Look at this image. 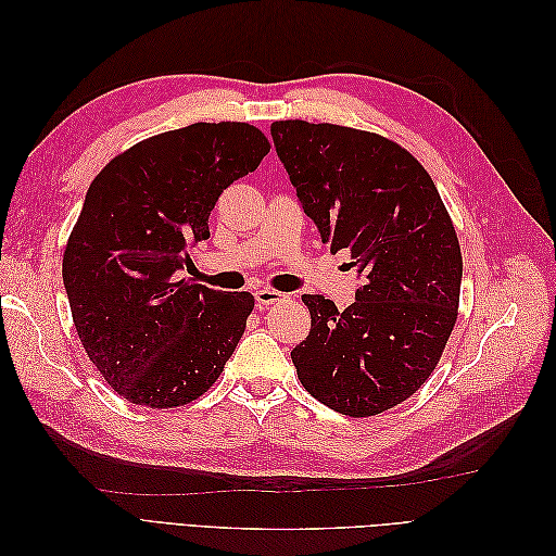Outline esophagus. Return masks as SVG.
Here are the masks:
<instances>
[{"mask_svg":"<svg viewBox=\"0 0 556 556\" xmlns=\"http://www.w3.org/2000/svg\"><path fill=\"white\" fill-rule=\"evenodd\" d=\"M288 299H290L288 294L278 292V290H271V288H264V290L255 292V301H257L260 308H268V306L280 304V301H288Z\"/></svg>","mask_w":556,"mask_h":556,"instance_id":"1","label":"esophagus"}]
</instances>
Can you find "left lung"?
<instances>
[{"label": "left lung", "mask_w": 556, "mask_h": 556, "mask_svg": "<svg viewBox=\"0 0 556 556\" xmlns=\"http://www.w3.org/2000/svg\"><path fill=\"white\" fill-rule=\"evenodd\" d=\"M276 153L331 252L362 276L345 311L304 294L311 333L292 350L306 392L371 417L410 399L441 362L459 315L462 248L427 169L380 134L278 121Z\"/></svg>", "instance_id": "8db88e82"}]
</instances>
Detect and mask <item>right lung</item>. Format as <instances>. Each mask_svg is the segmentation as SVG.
<instances>
[{
  "label": "right lung",
  "instance_id": "right-lung-1",
  "mask_svg": "<svg viewBox=\"0 0 556 556\" xmlns=\"http://www.w3.org/2000/svg\"><path fill=\"white\" fill-rule=\"evenodd\" d=\"M268 150L248 123H194L127 148L92 180L62 280L90 362L129 403L185 406L237 350L255 296L176 278L211 237L215 201Z\"/></svg>",
  "mask_w": 556,
  "mask_h": 556
}]
</instances>
